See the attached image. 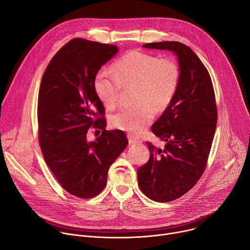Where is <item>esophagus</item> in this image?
<instances>
[{
    "mask_svg": "<svg viewBox=\"0 0 250 250\" xmlns=\"http://www.w3.org/2000/svg\"><path fill=\"white\" fill-rule=\"evenodd\" d=\"M127 138H128L129 145H137V144H141V142H142L140 139H138V138L132 136L131 134H128V135H127Z\"/></svg>",
    "mask_w": 250,
    "mask_h": 250,
    "instance_id": "34e87169",
    "label": "esophagus"
}]
</instances>
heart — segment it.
I'll use <instances>...</instances> for the list:
<instances>
[{"label":"heart","instance_id":"b5f03b06","mask_svg":"<svg viewBox=\"0 0 250 250\" xmlns=\"http://www.w3.org/2000/svg\"><path fill=\"white\" fill-rule=\"evenodd\" d=\"M181 70L172 57L159 58L140 50L124 54L110 70H100L94 79V89L103 104L117 105L123 87L133 86L132 105L110 117V125L132 134L145 131L153 119L154 110L162 112L172 103L179 87Z\"/></svg>","mask_w":250,"mask_h":250}]
</instances>
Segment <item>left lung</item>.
Returning a JSON list of instances; mask_svg holds the SVG:
<instances>
[{
	"instance_id": "8db88e82",
	"label": "left lung",
	"mask_w": 250,
	"mask_h": 250,
	"mask_svg": "<svg viewBox=\"0 0 250 250\" xmlns=\"http://www.w3.org/2000/svg\"><path fill=\"white\" fill-rule=\"evenodd\" d=\"M142 46L173 51L181 70L172 103L151 126V131L165 141L164 148L147 141L149 160L137 169L141 192L155 202L166 203L190 191L204 173L216 131L218 109L210 76L190 47L178 42Z\"/></svg>"
}]
</instances>
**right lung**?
Listing matches in <instances>:
<instances>
[{"label":"right lung","instance_id":"1","mask_svg":"<svg viewBox=\"0 0 250 250\" xmlns=\"http://www.w3.org/2000/svg\"><path fill=\"white\" fill-rule=\"evenodd\" d=\"M119 51L117 45L71 40L53 56L42 79L39 101V141L43 158L61 187L89 199L106 185L110 166L126 147L123 130H106L104 109L94 79ZM92 126L102 129L88 142Z\"/></svg>","mask_w":250,"mask_h":250}]
</instances>
